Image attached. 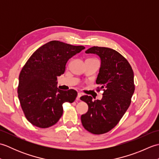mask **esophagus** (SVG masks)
Wrapping results in <instances>:
<instances>
[{
	"label": "esophagus",
	"mask_w": 159,
	"mask_h": 159,
	"mask_svg": "<svg viewBox=\"0 0 159 159\" xmlns=\"http://www.w3.org/2000/svg\"><path fill=\"white\" fill-rule=\"evenodd\" d=\"M82 96V94L80 93H78V96H77V98H76V101H80V98Z\"/></svg>",
	"instance_id": "obj_1"
}]
</instances>
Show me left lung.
Returning a JSON list of instances; mask_svg holds the SVG:
<instances>
[{"label":"left lung","mask_w":159,"mask_h":159,"mask_svg":"<svg viewBox=\"0 0 159 159\" xmlns=\"http://www.w3.org/2000/svg\"><path fill=\"white\" fill-rule=\"evenodd\" d=\"M86 53L96 54L101 59L96 91H103L102 99L92 100L84 96L80 100L88 105V111L81 116L83 127L94 134L108 133L119 123L131 103L134 92V73L127 59L116 50L93 46Z\"/></svg>","instance_id":"8db88e82"}]
</instances>
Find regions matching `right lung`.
<instances>
[{
  "instance_id": "right-lung-1",
  "label": "right lung",
  "mask_w": 159,
  "mask_h": 159,
  "mask_svg": "<svg viewBox=\"0 0 159 159\" xmlns=\"http://www.w3.org/2000/svg\"><path fill=\"white\" fill-rule=\"evenodd\" d=\"M85 48L59 41H50L36 50L19 75L18 94L24 114L34 126H53L63 115V104L72 103L77 96L74 89L56 87L57 76L65 72L67 61Z\"/></svg>"
}]
</instances>
